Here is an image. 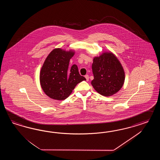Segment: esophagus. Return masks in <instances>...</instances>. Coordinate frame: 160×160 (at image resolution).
Segmentation results:
<instances>
[{"instance_id":"1","label":"esophagus","mask_w":160,"mask_h":160,"mask_svg":"<svg viewBox=\"0 0 160 160\" xmlns=\"http://www.w3.org/2000/svg\"><path fill=\"white\" fill-rule=\"evenodd\" d=\"M85 78H86V80H87V81H88V80H89V77H88V75H86V76H85Z\"/></svg>"}]
</instances>
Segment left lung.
I'll return each instance as SVG.
<instances>
[{"instance_id": "left-lung-1", "label": "left lung", "mask_w": 160, "mask_h": 160, "mask_svg": "<svg viewBox=\"0 0 160 160\" xmlns=\"http://www.w3.org/2000/svg\"><path fill=\"white\" fill-rule=\"evenodd\" d=\"M94 79L92 84L100 94L109 97L120 91L125 81V72L116 56L112 52H103L93 58Z\"/></svg>"}]
</instances>
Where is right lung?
I'll return each mask as SVG.
<instances>
[{
	"label": "right lung",
	"instance_id": "right-lung-1",
	"mask_svg": "<svg viewBox=\"0 0 160 160\" xmlns=\"http://www.w3.org/2000/svg\"><path fill=\"white\" fill-rule=\"evenodd\" d=\"M74 50L54 48L48 54L40 72V83L44 92L56 100H64L73 92L78 83L86 80L78 73V66L69 67Z\"/></svg>",
	"mask_w": 160,
	"mask_h": 160
}]
</instances>
